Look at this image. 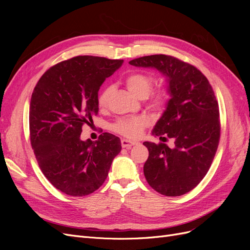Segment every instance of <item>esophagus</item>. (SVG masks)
<instances>
[{
	"label": "esophagus",
	"instance_id": "esophagus-1",
	"mask_svg": "<svg viewBox=\"0 0 250 250\" xmlns=\"http://www.w3.org/2000/svg\"><path fill=\"white\" fill-rule=\"evenodd\" d=\"M137 144H139L138 142H134V141H129V140H126V139H123L122 141H121V145H122L123 148H130L134 145H137Z\"/></svg>",
	"mask_w": 250,
	"mask_h": 250
}]
</instances>
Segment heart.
Wrapping results in <instances>:
<instances>
[{"instance_id":"b5f03b06","label":"heart","mask_w":250,"mask_h":250,"mask_svg":"<svg viewBox=\"0 0 250 250\" xmlns=\"http://www.w3.org/2000/svg\"><path fill=\"white\" fill-rule=\"evenodd\" d=\"M124 83L133 95L141 99L145 98L146 106L153 111L163 110L171 99V93L168 87H158L149 92L153 86V78L147 73H129L124 77ZM111 93L112 87L110 85H105L100 90L97 98V103L101 109L107 106ZM148 124L149 118L147 116L121 118L111 125V129L128 139H137L141 137L143 130Z\"/></svg>"}]
</instances>
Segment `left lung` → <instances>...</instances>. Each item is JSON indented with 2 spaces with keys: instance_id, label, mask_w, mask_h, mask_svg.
Masks as SVG:
<instances>
[{
  "instance_id": "obj_1",
  "label": "left lung",
  "mask_w": 250,
  "mask_h": 250,
  "mask_svg": "<svg viewBox=\"0 0 250 250\" xmlns=\"http://www.w3.org/2000/svg\"><path fill=\"white\" fill-rule=\"evenodd\" d=\"M129 63L155 67L168 78L171 99L152 134L173 139L175 146L144 142L149 151L144 175L162 195H184L207 175L219 145L221 126L213 87L197 67L170 55L143 56Z\"/></svg>"
}]
</instances>
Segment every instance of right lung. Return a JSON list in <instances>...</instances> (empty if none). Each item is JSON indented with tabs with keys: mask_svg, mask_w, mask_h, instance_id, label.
Returning <instances> with one entry per match:
<instances>
[{
	"mask_svg": "<svg viewBox=\"0 0 250 250\" xmlns=\"http://www.w3.org/2000/svg\"><path fill=\"white\" fill-rule=\"evenodd\" d=\"M123 60L76 56L51 66L33 89L29 109L30 142L43 175L57 190L82 197L99 188L122 146L104 132L82 141L83 125L98 115V92Z\"/></svg>",
	"mask_w": 250,
	"mask_h": 250,
	"instance_id": "right-lung-1",
	"label": "right lung"
}]
</instances>
